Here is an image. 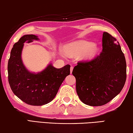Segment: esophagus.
<instances>
[{"instance_id":"obj_1","label":"esophagus","mask_w":133,"mask_h":133,"mask_svg":"<svg viewBox=\"0 0 133 133\" xmlns=\"http://www.w3.org/2000/svg\"><path fill=\"white\" fill-rule=\"evenodd\" d=\"M73 67L71 66V67H70V73H72V71H73Z\"/></svg>"}]
</instances>
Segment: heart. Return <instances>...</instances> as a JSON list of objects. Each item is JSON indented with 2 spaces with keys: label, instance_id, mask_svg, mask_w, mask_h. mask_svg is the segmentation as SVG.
<instances>
[{
  "label": "heart",
  "instance_id": "1",
  "mask_svg": "<svg viewBox=\"0 0 133 133\" xmlns=\"http://www.w3.org/2000/svg\"><path fill=\"white\" fill-rule=\"evenodd\" d=\"M99 51L97 45L87 40H77L67 44L65 47L63 56L69 57H78L82 56L85 60L91 59L95 57Z\"/></svg>",
  "mask_w": 133,
  "mask_h": 133
}]
</instances>
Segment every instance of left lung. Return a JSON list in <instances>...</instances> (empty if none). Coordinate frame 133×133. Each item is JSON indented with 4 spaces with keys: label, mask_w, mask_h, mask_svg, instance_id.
<instances>
[{
    "label": "left lung",
    "mask_w": 133,
    "mask_h": 133,
    "mask_svg": "<svg viewBox=\"0 0 133 133\" xmlns=\"http://www.w3.org/2000/svg\"><path fill=\"white\" fill-rule=\"evenodd\" d=\"M103 50L88 62H78L72 74L76 91L85 104L100 106L120 93L126 80V62L119 43L107 32L103 35Z\"/></svg>",
    "instance_id": "left-lung-1"
}]
</instances>
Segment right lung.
Wrapping results in <instances>:
<instances>
[{
  "mask_svg": "<svg viewBox=\"0 0 133 133\" xmlns=\"http://www.w3.org/2000/svg\"><path fill=\"white\" fill-rule=\"evenodd\" d=\"M39 40L34 35L23 36L13 45L8 65L9 83L13 93L26 104L36 106L46 104L53 100L70 72L69 64L57 69L51 63L38 73L27 69L22 59L24 43Z\"/></svg>",
  "mask_w": 133,
  "mask_h": 133,
  "instance_id": "1",
  "label": "right lung"
}]
</instances>
